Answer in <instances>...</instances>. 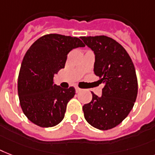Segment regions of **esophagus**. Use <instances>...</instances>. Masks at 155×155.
<instances>
[{"mask_svg":"<svg viewBox=\"0 0 155 155\" xmlns=\"http://www.w3.org/2000/svg\"><path fill=\"white\" fill-rule=\"evenodd\" d=\"M81 90L82 89H80V87H75V91H76V92H80V91H81Z\"/></svg>","mask_w":155,"mask_h":155,"instance_id":"34e87169","label":"esophagus"}]
</instances>
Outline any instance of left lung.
Listing matches in <instances>:
<instances>
[{"label":"left lung","mask_w":155,"mask_h":155,"mask_svg":"<svg viewBox=\"0 0 155 155\" xmlns=\"http://www.w3.org/2000/svg\"><path fill=\"white\" fill-rule=\"evenodd\" d=\"M95 53L94 73L104 84L102 95L83 107L87 122L99 130L116 127L125 119L136 100L138 80L134 64L120 44L106 36H82Z\"/></svg>","instance_id":"obj_1"}]
</instances>
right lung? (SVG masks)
<instances>
[{
    "mask_svg": "<svg viewBox=\"0 0 155 155\" xmlns=\"http://www.w3.org/2000/svg\"><path fill=\"white\" fill-rule=\"evenodd\" d=\"M84 46L77 37L48 34L35 41L25 53L17 89L24 114L34 124L51 127L63 120L75 90L54 84V75L64 68L69 51Z\"/></svg>",
    "mask_w": 155,
    "mask_h": 155,
    "instance_id": "right-lung-1",
    "label": "right lung"
}]
</instances>
